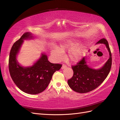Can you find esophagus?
<instances>
[{
	"instance_id": "obj_1",
	"label": "esophagus",
	"mask_w": 120,
	"mask_h": 120,
	"mask_svg": "<svg viewBox=\"0 0 120 120\" xmlns=\"http://www.w3.org/2000/svg\"><path fill=\"white\" fill-rule=\"evenodd\" d=\"M67 66H66V65L63 64V66L61 67V69H62V70H64V69L67 68Z\"/></svg>"
}]
</instances>
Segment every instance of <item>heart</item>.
<instances>
[{
    "label": "heart",
    "mask_w": 120,
    "mask_h": 120,
    "mask_svg": "<svg viewBox=\"0 0 120 120\" xmlns=\"http://www.w3.org/2000/svg\"><path fill=\"white\" fill-rule=\"evenodd\" d=\"M77 45V42L71 40H66L60 43L57 47L51 48L52 56L57 60H62L64 52L69 50L68 59L72 63H77L80 60L85 53L86 45L82 43Z\"/></svg>",
    "instance_id": "1"
}]
</instances>
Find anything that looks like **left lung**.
Instances as JSON below:
<instances>
[{
    "instance_id": "8db88e82",
    "label": "left lung",
    "mask_w": 120,
    "mask_h": 120,
    "mask_svg": "<svg viewBox=\"0 0 120 120\" xmlns=\"http://www.w3.org/2000/svg\"><path fill=\"white\" fill-rule=\"evenodd\" d=\"M97 44H104L109 52V59L104 66L99 69L90 68L86 63V57H84L76 66H72V77L68 79L69 86L74 91L86 93L95 90L107 77L112 66V54L108 41L105 38L100 39Z\"/></svg>"
}]
</instances>
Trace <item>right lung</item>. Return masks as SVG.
I'll list each match as a JSON object with an SVG mask.
<instances>
[{
	"label": "right lung",
	"mask_w": 120,
	"mask_h": 120,
	"mask_svg": "<svg viewBox=\"0 0 120 120\" xmlns=\"http://www.w3.org/2000/svg\"><path fill=\"white\" fill-rule=\"evenodd\" d=\"M34 38L31 32L24 33L13 44L9 58V71L13 81L20 90L31 95H36L45 90L54 72L62 66L60 64L50 63L45 52L41 53L31 66L24 67L19 63L17 56L24 40L34 39Z\"/></svg>",
	"instance_id": "1"
}]
</instances>
